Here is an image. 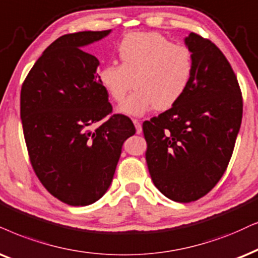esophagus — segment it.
Listing matches in <instances>:
<instances>
[{
    "label": "esophagus",
    "mask_w": 258,
    "mask_h": 258,
    "mask_svg": "<svg viewBox=\"0 0 258 258\" xmlns=\"http://www.w3.org/2000/svg\"><path fill=\"white\" fill-rule=\"evenodd\" d=\"M133 123H135L136 126V131H137V135H140V133L143 132V128H142V123H140V121L138 119H133L132 120Z\"/></svg>",
    "instance_id": "34e87169"
}]
</instances>
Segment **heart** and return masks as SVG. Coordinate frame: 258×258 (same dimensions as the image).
<instances>
[{
	"mask_svg": "<svg viewBox=\"0 0 258 258\" xmlns=\"http://www.w3.org/2000/svg\"><path fill=\"white\" fill-rule=\"evenodd\" d=\"M116 51L120 64H103L99 81L120 102L135 78L136 90L119 106L120 113L140 116L153 108L165 110L184 95L194 73V57L188 47L174 45L158 33L133 32L122 38Z\"/></svg>",
	"mask_w": 258,
	"mask_h": 258,
	"instance_id": "b5f03b06",
	"label": "heart"
}]
</instances>
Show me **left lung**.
<instances>
[{
	"instance_id": "8db88e82",
	"label": "left lung",
	"mask_w": 258,
	"mask_h": 258,
	"mask_svg": "<svg viewBox=\"0 0 258 258\" xmlns=\"http://www.w3.org/2000/svg\"><path fill=\"white\" fill-rule=\"evenodd\" d=\"M190 83L176 105L143 123L146 163L153 184L176 202L206 195L224 175L243 115L239 84L223 52L190 33Z\"/></svg>"
}]
</instances>
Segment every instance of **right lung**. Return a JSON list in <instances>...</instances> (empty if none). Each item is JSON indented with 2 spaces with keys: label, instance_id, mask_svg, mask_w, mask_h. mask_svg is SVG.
<instances>
[{
  "label": "right lung",
  "instance_id": "right-lung-1",
  "mask_svg": "<svg viewBox=\"0 0 258 258\" xmlns=\"http://www.w3.org/2000/svg\"><path fill=\"white\" fill-rule=\"evenodd\" d=\"M108 31L61 35L42 52L21 88L20 116L35 175L54 198L88 206L112 183L123 142L136 133L131 119L112 113L96 74L99 59L82 47Z\"/></svg>",
  "mask_w": 258,
  "mask_h": 258
}]
</instances>
